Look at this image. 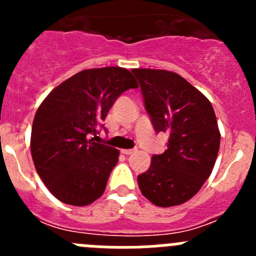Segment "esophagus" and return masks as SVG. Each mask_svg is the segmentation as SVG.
<instances>
[{
	"mask_svg": "<svg viewBox=\"0 0 256 256\" xmlns=\"http://www.w3.org/2000/svg\"><path fill=\"white\" fill-rule=\"evenodd\" d=\"M121 152H122L124 154H134V152H135V150H121Z\"/></svg>",
	"mask_w": 256,
	"mask_h": 256,
	"instance_id": "34e87169",
	"label": "esophagus"
}]
</instances>
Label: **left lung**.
I'll return each instance as SVG.
<instances>
[{
  "label": "left lung",
  "instance_id": "left-lung-1",
  "mask_svg": "<svg viewBox=\"0 0 256 256\" xmlns=\"http://www.w3.org/2000/svg\"><path fill=\"white\" fill-rule=\"evenodd\" d=\"M144 109L156 132L170 135L167 150L154 154L138 174L141 193L157 207L182 204L210 176L220 144L209 100L184 78L168 70L132 69Z\"/></svg>",
  "mask_w": 256,
  "mask_h": 256
}]
</instances>
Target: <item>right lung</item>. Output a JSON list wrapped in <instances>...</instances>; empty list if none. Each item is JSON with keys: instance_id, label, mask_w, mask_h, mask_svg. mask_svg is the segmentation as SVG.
<instances>
[{"instance_id": "add662e5", "label": "right lung", "mask_w": 256, "mask_h": 256, "mask_svg": "<svg viewBox=\"0 0 256 256\" xmlns=\"http://www.w3.org/2000/svg\"><path fill=\"white\" fill-rule=\"evenodd\" d=\"M132 74L120 66L86 69L52 90L36 112L30 135L34 167L60 202L88 206L104 193L118 150L95 142L110 108L128 89Z\"/></svg>"}]
</instances>
